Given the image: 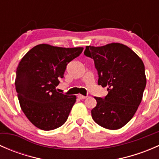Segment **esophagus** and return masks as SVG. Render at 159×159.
Masks as SVG:
<instances>
[{
	"mask_svg": "<svg viewBox=\"0 0 159 159\" xmlns=\"http://www.w3.org/2000/svg\"><path fill=\"white\" fill-rule=\"evenodd\" d=\"M78 98L79 99H81V100H83V99H85L87 97L84 95H81V94H79V95H78Z\"/></svg>",
	"mask_w": 159,
	"mask_h": 159,
	"instance_id": "34e87169",
	"label": "esophagus"
}]
</instances>
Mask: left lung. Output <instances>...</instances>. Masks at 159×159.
Here are the masks:
<instances>
[{"label":"left lung","mask_w":159,"mask_h":159,"mask_svg":"<svg viewBox=\"0 0 159 159\" xmlns=\"http://www.w3.org/2000/svg\"><path fill=\"white\" fill-rule=\"evenodd\" d=\"M84 55L94 60L98 84L108 87L104 98L95 97L93 120L102 127L116 130L132 118L146 86L145 65L131 48L119 43L102 47L87 46Z\"/></svg>","instance_id":"obj_1"}]
</instances>
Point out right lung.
Here are the masks:
<instances>
[{"label": "right lung", "mask_w": 159, "mask_h": 159, "mask_svg": "<svg viewBox=\"0 0 159 159\" xmlns=\"http://www.w3.org/2000/svg\"><path fill=\"white\" fill-rule=\"evenodd\" d=\"M83 48H65L38 44L25 54L16 71L15 89L20 108L28 120L44 131L65 124L76 101L56 91L67 65Z\"/></svg>", "instance_id": "add662e5"}]
</instances>
